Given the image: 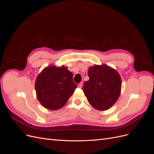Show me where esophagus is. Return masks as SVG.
<instances>
[{
  "label": "esophagus",
  "instance_id": "34e87169",
  "mask_svg": "<svg viewBox=\"0 0 154 154\" xmlns=\"http://www.w3.org/2000/svg\"><path fill=\"white\" fill-rule=\"evenodd\" d=\"M78 87L79 88H82V86H83V83L82 82H81V83H79V84H78Z\"/></svg>",
  "mask_w": 154,
  "mask_h": 154
}]
</instances>
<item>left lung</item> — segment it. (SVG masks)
<instances>
[{
    "label": "left lung",
    "instance_id": "1",
    "mask_svg": "<svg viewBox=\"0 0 154 154\" xmlns=\"http://www.w3.org/2000/svg\"><path fill=\"white\" fill-rule=\"evenodd\" d=\"M89 80L85 82L83 92L94 109L106 110L118 100L122 89V79L118 72L105 64L95 65L88 71Z\"/></svg>",
    "mask_w": 154,
    "mask_h": 154
}]
</instances>
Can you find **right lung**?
Wrapping results in <instances>:
<instances>
[{
  "label": "right lung",
  "mask_w": 154,
  "mask_h": 154,
  "mask_svg": "<svg viewBox=\"0 0 154 154\" xmlns=\"http://www.w3.org/2000/svg\"><path fill=\"white\" fill-rule=\"evenodd\" d=\"M72 76L65 66H49L44 69L35 82L36 97L41 105L51 110L66 105L77 87Z\"/></svg>",
  "instance_id": "add662e5"
}]
</instances>
